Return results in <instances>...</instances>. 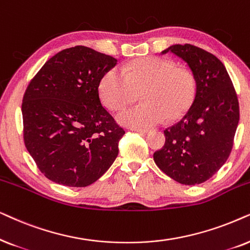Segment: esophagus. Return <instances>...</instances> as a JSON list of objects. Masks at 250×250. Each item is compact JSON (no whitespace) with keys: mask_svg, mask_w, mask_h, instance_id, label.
<instances>
[{"mask_svg":"<svg viewBox=\"0 0 250 250\" xmlns=\"http://www.w3.org/2000/svg\"><path fill=\"white\" fill-rule=\"evenodd\" d=\"M130 130L141 132V134H146V132L149 131V129H147V128H130Z\"/></svg>","mask_w":250,"mask_h":250,"instance_id":"esophagus-1","label":"esophagus"}]
</instances>
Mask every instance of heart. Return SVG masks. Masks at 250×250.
Segmentation results:
<instances>
[{"label": "heart", "mask_w": 250, "mask_h": 250, "mask_svg": "<svg viewBox=\"0 0 250 250\" xmlns=\"http://www.w3.org/2000/svg\"><path fill=\"white\" fill-rule=\"evenodd\" d=\"M102 101L112 111L130 104L141 92L143 103L118 115L121 125L132 128L152 127L167 118L184 116L197 96V80L186 68L160 57H146L130 62L125 69L109 68L98 85Z\"/></svg>", "instance_id": "obj_1"}]
</instances>
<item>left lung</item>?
<instances>
[{
  "label": "left lung",
  "mask_w": 250,
  "mask_h": 250,
  "mask_svg": "<svg viewBox=\"0 0 250 250\" xmlns=\"http://www.w3.org/2000/svg\"><path fill=\"white\" fill-rule=\"evenodd\" d=\"M171 52L188 65L197 80V96L181 121L165 130L164 147L153 154L156 166L184 185L201 184L228 160L239 123V102L223 62L192 44H175Z\"/></svg>",
  "instance_id": "obj_1"
}]
</instances>
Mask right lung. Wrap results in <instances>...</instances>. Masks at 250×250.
<instances>
[{
	"label": "right lung",
	"instance_id": "add662e5",
	"mask_svg": "<svg viewBox=\"0 0 250 250\" xmlns=\"http://www.w3.org/2000/svg\"><path fill=\"white\" fill-rule=\"evenodd\" d=\"M115 58L83 45L58 52L31 80L22 98L25 146L50 181L84 188L101 178L125 135L103 107L98 85Z\"/></svg>",
	"mask_w": 250,
	"mask_h": 250
}]
</instances>
